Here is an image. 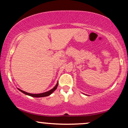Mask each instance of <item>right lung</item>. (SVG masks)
Masks as SVG:
<instances>
[{
  "instance_id": "obj_1",
  "label": "right lung",
  "mask_w": 128,
  "mask_h": 128,
  "mask_svg": "<svg viewBox=\"0 0 128 128\" xmlns=\"http://www.w3.org/2000/svg\"><path fill=\"white\" fill-rule=\"evenodd\" d=\"M58 85V83H57L56 85L55 86V87L53 88L52 90H50L48 91V92H43V93H40V94H30V93H29V92H24V91L22 90H20V89H18V90L20 91V92H23V93L25 94H26V95H28V96H30L32 97H35V98H42V97L48 96H49L50 94H52V92L57 88Z\"/></svg>"
}]
</instances>
